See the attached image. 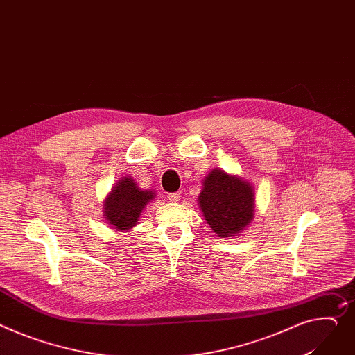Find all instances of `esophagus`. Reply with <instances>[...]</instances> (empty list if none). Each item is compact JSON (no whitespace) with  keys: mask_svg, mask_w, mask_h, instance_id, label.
I'll use <instances>...</instances> for the list:
<instances>
[{"mask_svg":"<svg viewBox=\"0 0 355 355\" xmlns=\"http://www.w3.org/2000/svg\"><path fill=\"white\" fill-rule=\"evenodd\" d=\"M180 193H169L168 195V200L169 202H172V203H175V202H179L180 200Z\"/></svg>","mask_w":355,"mask_h":355,"instance_id":"esophagus-1","label":"esophagus"}]
</instances>
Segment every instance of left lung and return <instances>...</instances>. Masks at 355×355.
Returning a JSON list of instances; mask_svg holds the SVG:
<instances>
[{
	"label": "left lung",
	"mask_w": 355,
	"mask_h": 355,
	"mask_svg": "<svg viewBox=\"0 0 355 355\" xmlns=\"http://www.w3.org/2000/svg\"><path fill=\"white\" fill-rule=\"evenodd\" d=\"M199 207L217 236H236L248 227L254 217L253 186L222 169H213L203 180Z\"/></svg>",
	"instance_id": "left-lung-1"
}]
</instances>
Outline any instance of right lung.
<instances>
[{
  "mask_svg": "<svg viewBox=\"0 0 355 355\" xmlns=\"http://www.w3.org/2000/svg\"><path fill=\"white\" fill-rule=\"evenodd\" d=\"M155 198L152 190H142L130 176L122 178L103 203V216L107 225L119 232H128L139 220L145 206Z\"/></svg>",
  "mask_w": 355,
  "mask_h": 355,
  "instance_id": "obj_1",
  "label": "right lung"
}]
</instances>
